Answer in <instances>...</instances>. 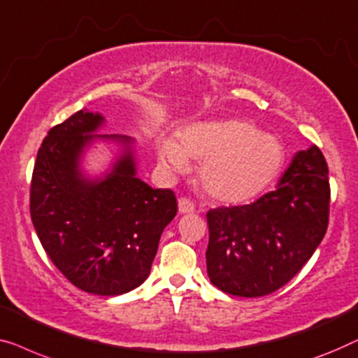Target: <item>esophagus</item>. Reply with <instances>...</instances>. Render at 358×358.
Listing matches in <instances>:
<instances>
[{
	"mask_svg": "<svg viewBox=\"0 0 358 358\" xmlns=\"http://www.w3.org/2000/svg\"><path fill=\"white\" fill-rule=\"evenodd\" d=\"M194 204L191 203L189 199H186V198H180L178 199V213L180 214H191V213H194Z\"/></svg>",
	"mask_w": 358,
	"mask_h": 358,
	"instance_id": "esophagus-1",
	"label": "esophagus"
}]
</instances>
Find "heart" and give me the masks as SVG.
Listing matches in <instances>:
<instances>
[{
    "instance_id": "heart-1",
    "label": "heart",
    "mask_w": 358,
    "mask_h": 358,
    "mask_svg": "<svg viewBox=\"0 0 358 358\" xmlns=\"http://www.w3.org/2000/svg\"><path fill=\"white\" fill-rule=\"evenodd\" d=\"M178 139L160 138L157 157L169 173L188 170L189 159L203 160L199 185L224 204H245L258 198L279 177L285 155L273 134L238 118L196 122Z\"/></svg>"
}]
</instances>
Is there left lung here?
Returning a JSON list of instances; mask_svg holds the SVG:
<instances>
[{"mask_svg":"<svg viewBox=\"0 0 358 358\" xmlns=\"http://www.w3.org/2000/svg\"><path fill=\"white\" fill-rule=\"evenodd\" d=\"M328 164L316 145L294 155L278 188L258 201L208 213V275L225 294L269 295L323 240L329 220Z\"/></svg>","mask_w":358,"mask_h":358,"instance_id":"1","label":"left lung"}]
</instances>
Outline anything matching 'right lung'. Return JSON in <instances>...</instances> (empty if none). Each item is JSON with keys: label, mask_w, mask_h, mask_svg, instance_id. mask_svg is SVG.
Listing matches in <instances>:
<instances>
[{"label": "right lung", "mask_w": 358, "mask_h": 358, "mask_svg": "<svg viewBox=\"0 0 358 358\" xmlns=\"http://www.w3.org/2000/svg\"><path fill=\"white\" fill-rule=\"evenodd\" d=\"M100 113L79 110L48 131L30 185V217L40 243L62 274L95 295H122L148 279L164 229L177 215L172 189L138 178L134 141L95 134ZM95 140L120 145L102 178H89L80 162Z\"/></svg>", "instance_id": "right-lung-1"}]
</instances>
